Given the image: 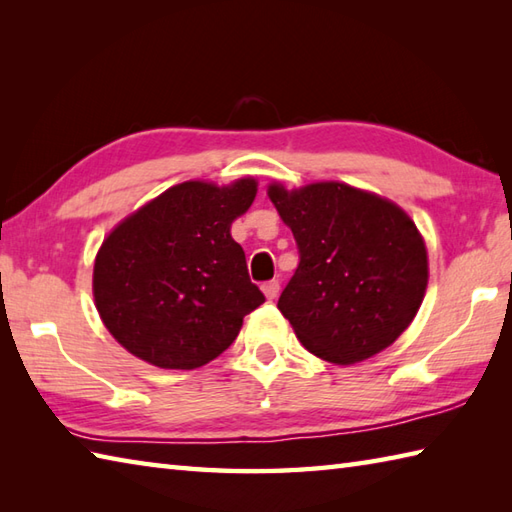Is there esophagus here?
I'll return each instance as SVG.
<instances>
[{
  "mask_svg": "<svg viewBox=\"0 0 512 512\" xmlns=\"http://www.w3.org/2000/svg\"><path fill=\"white\" fill-rule=\"evenodd\" d=\"M262 290H264V295H266V299L268 301H275L277 297H279V281H266V284L262 286Z\"/></svg>",
  "mask_w": 512,
  "mask_h": 512,
  "instance_id": "esophagus-1",
  "label": "esophagus"
}]
</instances>
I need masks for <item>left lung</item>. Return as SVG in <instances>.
<instances>
[{"label":"left lung","mask_w":512,"mask_h":512,"mask_svg":"<svg viewBox=\"0 0 512 512\" xmlns=\"http://www.w3.org/2000/svg\"><path fill=\"white\" fill-rule=\"evenodd\" d=\"M268 198L299 248L277 303L297 339L336 365L383 352L409 328L429 281L427 248L411 217L343 182L292 191L270 184Z\"/></svg>","instance_id":"8db88e82"}]
</instances>
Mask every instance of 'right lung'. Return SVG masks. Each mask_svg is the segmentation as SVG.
Listing matches in <instances>:
<instances>
[{
	"instance_id": "add662e5",
	"label": "right lung",
	"mask_w": 512,
	"mask_h": 512,
	"mask_svg": "<svg viewBox=\"0 0 512 512\" xmlns=\"http://www.w3.org/2000/svg\"><path fill=\"white\" fill-rule=\"evenodd\" d=\"M257 182L191 180L160 193L107 235L94 262V301L127 352L165 369L220 356L262 306L246 255L231 237Z\"/></svg>"
}]
</instances>
